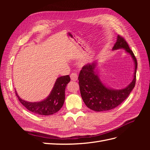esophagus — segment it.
<instances>
[{"label":"esophagus","mask_w":150,"mask_h":150,"mask_svg":"<svg viewBox=\"0 0 150 150\" xmlns=\"http://www.w3.org/2000/svg\"><path fill=\"white\" fill-rule=\"evenodd\" d=\"M70 78H71V79L72 81H76L78 80V75H77L76 73H72V74H71V75H70Z\"/></svg>","instance_id":"obj_1"}]
</instances>
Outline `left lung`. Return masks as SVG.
<instances>
[{
    "label": "left lung",
    "instance_id": "1",
    "mask_svg": "<svg viewBox=\"0 0 150 150\" xmlns=\"http://www.w3.org/2000/svg\"><path fill=\"white\" fill-rule=\"evenodd\" d=\"M124 49L129 54L134 62V72L131 83L121 89L109 88L103 84L95 69L97 62L94 61L84 66L78 77L81 97L88 108L95 111H103L114 109L128 98L136 83L137 60L125 39L117 35L116 42L112 50Z\"/></svg>",
    "mask_w": 150,
    "mask_h": 150
}]
</instances>
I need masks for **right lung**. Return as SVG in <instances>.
Returning <instances> with one entry per match:
<instances>
[{
    "label": "right lung",
    "mask_w": 150,
    "mask_h": 150,
    "mask_svg": "<svg viewBox=\"0 0 150 150\" xmlns=\"http://www.w3.org/2000/svg\"><path fill=\"white\" fill-rule=\"evenodd\" d=\"M70 81L69 75L58 78L47 98L39 102L26 101L18 96L16 91V94L21 103L30 111L40 115H51L59 111L64 104L65 89Z\"/></svg>",
    "instance_id": "obj_1"
}]
</instances>
